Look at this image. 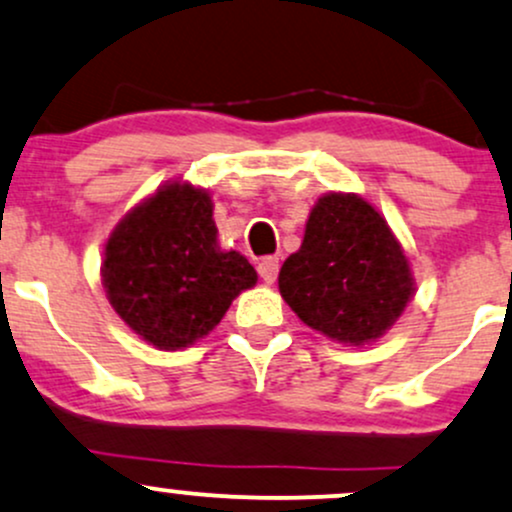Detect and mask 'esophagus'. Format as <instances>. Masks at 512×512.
Returning <instances> with one entry per match:
<instances>
[{
    "label": "esophagus",
    "instance_id": "esophagus-1",
    "mask_svg": "<svg viewBox=\"0 0 512 512\" xmlns=\"http://www.w3.org/2000/svg\"><path fill=\"white\" fill-rule=\"evenodd\" d=\"M257 272H260L264 284H274L276 274H279V260H276V257H264V260L257 264Z\"/></svg>",
    "mask_w": 512,
    "mask_h": 512
}]
</instances>
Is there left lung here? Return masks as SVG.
Segmentation results:
<instances>
[{
    "label": "left lung",
    "mask_w": 512,
    "mask_h": 512,
    "mask_svg": "<svg viewBox=\"0 0 512 512\" xmlns=\"http://www.w3.org/2000/svg\"><path fill=\"white\" fill-rule=\"evenodd\" d=\"M279 291L310 330L366 346L402 317L416 279L373 204L354 192H327L310 209L301 248L281 267Z\"/></svg>",
    "instance_id": "left-lung-1"
}]
</instances>
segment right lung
Instances as JSON below:
<instances>
[{
	"label": "right lung",
	"mask_w": 512,
	"mask_h": 512,
	"mask_svg": "<svg viewBox=\"0 0 512 512\" xmlns=\"http://www.w3.org/2000/svg\"><path fill=\"white\" fill-rule=\"evenodd\" d=\"M101 281L129 330L156 349L178 351L207 337L257 284V272L240 252L219 248L209 192L168 180L117 221Z\"/></svg>",
	"instance_id": "add662e5"
}]
</instances>
